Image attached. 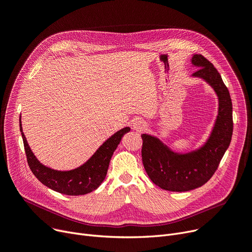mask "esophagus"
Returning <instances> with one entry per match:
<instances>
[{
    "mask_svg": "<svg viewBox=\"0 0 252 252\" xmlns=\"http://www.w3.org/2000/svg\"><path fill=\"white\" fill-rule=\"evenodd\" d=\"M147 123H146V121L145 120H142V119H135L134 121H133V123H132V127H133V129L134 130H136V131H138V132H140V131H142V130H145L146 128H147Z\"/></svg>",
    "mask_w": 252,
    "mask_h": 252,
    "instance_id": "esophagus-1",
    "label": "esophagus"
}]
</instances>
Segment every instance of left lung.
Returning a JSON list of instances; mask_svg holds the SVG:
<instances>
[{
  "label": "left lung",
  "instance_id": "1",
  "mask_svg": "<svg viewBox=\"0 0 252 252\" xmlns=\"http://www.w3.org/2000/svg\"><path fill=\"white\" fill-rule=\"evenodd\" d=\"M190 62L199 67L191 76L208 83L219 97V114L207 141L196 151L179 154L158 137L141 134L142 163L149 177L156 186L171 191H187L206 184L217 171L233 134L232 100L218 69L201 54H195Z\"/></svg>",
  "mask_w": 252,
  "mask_h": 252
}]
</instances>
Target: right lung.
<instances>
[{"label": "right lung", "mask_w": 252, "mask_h": 252, "mask_svg": "<svg viewBox=\"0 0 252 252\" xmlns=\"http://www.w3.org/2000/svg\"><path fill=\"white\" fill-rule=\"evenodd\" d=\"M20 132L25 145V151L30 168L33 175L49 189L68 196H79L91 193L96 189L105 178L112 156L123 135L130 131L129 127L119 130L109 139H106L92 157L83 165L73 170L58 171L46 167L32 152L27 138L22 132L19 119Z\"/></svg>", "instance_id": "right-lung-1"}]
</instances>
